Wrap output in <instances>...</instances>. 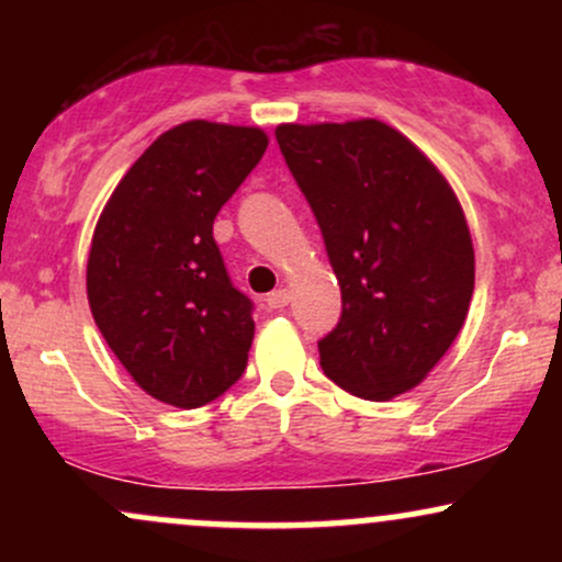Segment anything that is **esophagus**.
Here are the masks:
<instances>
[{"instance_id":"esophagus-1","label":"esophagus","mask_w":562,"mask_h":562,"mask_svg":"<svg viewBox=\"0 0 562 562\" xmlns=\"http://www.w3.org/2000/svg\"><path fill=\"white\" fill-rule=\"evenodd\" d=\"M263 301H267L269 308H282V306H288V303H290V293L285 288H280V290H274V293H269Z\"/></svg>"}]
</instances>
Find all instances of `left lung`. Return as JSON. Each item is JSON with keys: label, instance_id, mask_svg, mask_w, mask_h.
<instances>
[{"label": "left lung", "instance_id": "obj_1", "mask_svg": "<svg viewBox=\"0 0 562 562\" xmlns=\"http://www.w3.org/2000/svg\"><path fill=\"white\" fill-rule=\"evenodd\" d=\"M277 145L312 205L344 312L319 340L325 375L385 402L454 344L475 285L470 229L441 171L375 119L282 124Z\"/></svg>", "mask_w": 562, "mask_h": 562}]
</instances>
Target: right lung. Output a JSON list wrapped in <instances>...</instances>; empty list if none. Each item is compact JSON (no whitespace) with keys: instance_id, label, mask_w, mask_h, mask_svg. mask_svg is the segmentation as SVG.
<instances>
[{"instance_id":"1","label":"right lung","mask_w":562,"mask_h":562,"mask_svg":"<svg viewBox=\"0 0 562 562\" xmlns=\"http://www.w3.org/2000/svg\"><path fill=\"white\" fill-rule=\"evenodd\" d=\"M267 145L256 126L187 121L142 153L102 209L89 308L134 383L158 402H214L248 364L254 303L232 285L214 218Z\"/></svg>"}]
</instances>
